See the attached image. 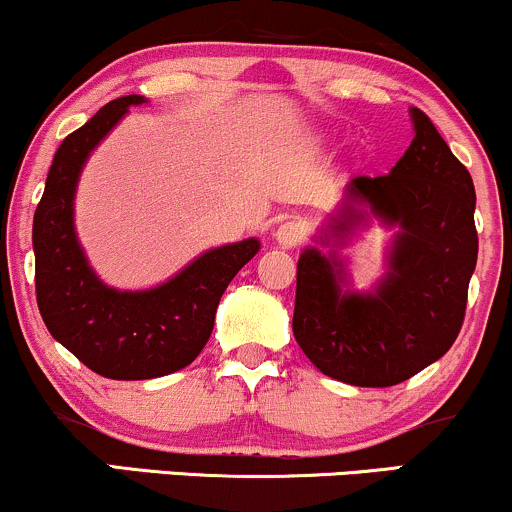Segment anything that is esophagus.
I'll list each match as a JSON object with an SVG mask.
<instances>
[{
	"label": "esophagus",
	"instance_id": "obj_1",
	"mask_svg": "<svg viewBox=\"0 0 512 512\" xmlns=\"http://www.w3.org/2000/svg\"><path fill=\"white\" fill-rule=\"evenodd\" d=\"M305 236H308V228H305V223L298 219H286L279 228H276V243H279L281 248H296V245L303 243Z\"/></svg>",
	"mask_w": 512,
	"mask_h": 512
}]
</instances>
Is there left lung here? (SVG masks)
I'll use <instances>...</instances> for the list:
<instances>
[{
  "instance_id": "left-lung-1",
  "label": "left lung",
  "mask_w": 512,
  "mask_h": 512,
  "mask_svg": "<svg viewBox=\"0 0 512 512\" xmlns=\"http://www.w3.org/2000/svg\"><path fill=\"white\" fill-rule=\"evenodd\" d=\"M414 142L387 175H358L332 233L363 221L354 204L399 226L390 272L373 293H342L334 255L305 250L296 272L293 337L325 375L390 387L455 344L477 267L474 182L424 110L411 108Z\"/></svg>"
}]
</instances>
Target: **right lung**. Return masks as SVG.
I'll return each mask as SVG.
<instances>
[{"label":"right lung","mask_w":512,"mask_h":512,"mask_svg":"<svg viewBox=\"0 0 512 512\" xmlns=\"http://www.w3.org/2000/svg\"><path fill=\"white\" fill-rule=\"evenodd\" d=\"M103 105L57 149L33 216L35 301L52 337L103 378L149 380L190 366L209 342L223 291L260 243L255 238L204 252L168 284L120 293L101 284L74 236L72 202L81 166L129 105Z\"/></svg>","instance_id":"right-lung-1"}]
</instances>
